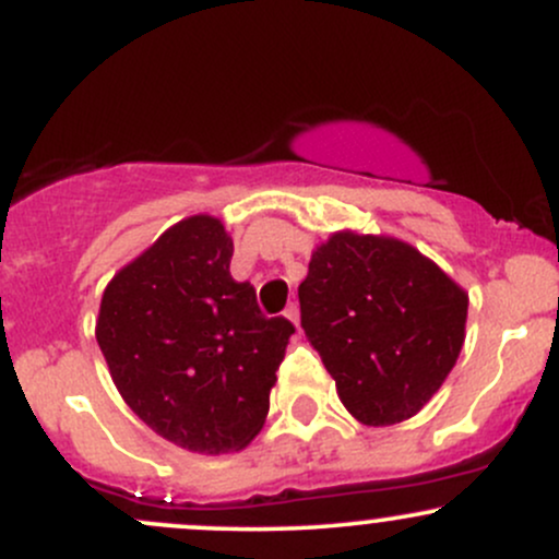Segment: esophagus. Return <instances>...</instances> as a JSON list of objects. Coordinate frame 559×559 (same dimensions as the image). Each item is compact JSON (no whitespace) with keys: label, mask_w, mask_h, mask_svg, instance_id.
<instances>
[{"label":"esophagus","mask_w":559,"mask_h":559,"mask_svg":"<svg viewBox=\"0 0 559 559\" xmlns=\"http://www.w3.org/2000/svg\"><path fill=\"white\" fill-rule=\"evenodd\" d=\"M286 318L292 320L294 325H299V305H297V301H288V307H286Z\"/></svg>","instance_id":"esophagus-1"}]
</instances>
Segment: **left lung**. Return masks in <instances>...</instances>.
Instances as JSON below:
<instances>
[{
  "mask_svg": "<svg viewBox=\"0 0 559 559\" xmlns=\"http://www.w3.org/2000/svg\"><path fill=\"white\" fill-rule=\"evenodd\" d=\"M301 329L365 426L413 418L439 391L465 342L467 294L391 236L338 230L299 284Z\"/></svg>",
  "mask_w": 559,
  "mask_h": 559,
  "instance_id": "8db88e82",
  "label": "left lung"
}]
</instances>
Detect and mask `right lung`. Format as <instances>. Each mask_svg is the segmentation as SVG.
<instances>
[{
	"label": "right lung",
	"mask_w": 559,
	"mask_h": 559,
	"mask_svg": "<svg viewBox=\"0 0 559 559\" xmlns=\"http://www.w3.org/2000/svg\"><path fill=\"white\" fill-rule=\"evenodd\" d=\"M234 241L191 215L115 273L96 342L128 407L152 431L199 454L243 449L271 407L294 325L265 318L252 284L230 278Z\"/></svg>",
	"instance_id": "obj_1"
}]
</instances>
